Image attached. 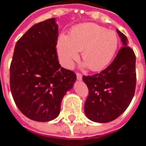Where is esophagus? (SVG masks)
Here are the masks:
<instances>
[{
	"label": "esophagus",
	"mask_w": 146,
	"mask_h": 146,
	"mask_svg": "<svg viewBox=\"0 0 146 146\" xmlns=\"http://www.w3.org/2000/svg\"><path fill=\"white\" fill-rule=\"evenodd\" d=\"M76 78H77L78 80H82V75H81L80 73H76Z\"/></svg>",
	"instance_id": "obj_1"
}]
</instances>
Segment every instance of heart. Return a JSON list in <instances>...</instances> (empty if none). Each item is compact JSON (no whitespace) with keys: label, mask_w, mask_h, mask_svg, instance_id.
Instances as JSON below:
<instances>
[{"label":"heart","mask_w":146,"mask_h":146,"mask_svg":"<svg viewBox=\"0 0 146 146\" xmlns=\"http://www.w3.org/2000/svg\"><path fill=\"white\" fill-rule=\"evenodd\" d=\"M118 47L115 32L94 23L76 26L69 36L61 35L57 43V52L61 63L70 68L81 51L84 66L92 71H99L108 66Z\"/></svg>","instance_id":"b5f03b06"}]
</instances>
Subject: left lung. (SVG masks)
Returning a JSON list of instances; mask_svg holds the SVG:
<instances>
[{"label": "left lung", "mask_w": 146, "mask_h": 146, "mask_svg": "<svg viewBox=\"0 0 146 146\" xmlns=\"http://www.w3.org/2000/svg\"><path fill=\"white\" fill-rule=\"evenodd\" d=\"M122 48L115 59L100 73L84 76L89 95L84 104V113L92 121L108 123L122 114L134 97L136 86L134 51L128 47L127 36L116 30Z\"/></svg>", "instance_id": "1"}]
</instances>
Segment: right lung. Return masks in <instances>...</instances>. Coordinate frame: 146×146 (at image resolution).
I'll use <instances>...</instances> for the list:
<instances>
[{
	"label": "right lung",
	"mask_w": 146,
	"mask_h": 146,
	"mask_svg": "<svg viewBox=\"0 0 146 146\" xmlns=\"http://www.w3.org/2000/svg\"><path fill=\"white\" fill-rule=\"evenodd\" d=\"M55 19L39 23L16 43L10 66V88L21 113L38 122L55 119L76 76L61 67L56 52Z\"/></svg>",
	"instance_id": "add662e5"
}]
</instances>
